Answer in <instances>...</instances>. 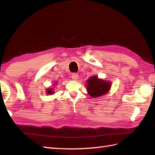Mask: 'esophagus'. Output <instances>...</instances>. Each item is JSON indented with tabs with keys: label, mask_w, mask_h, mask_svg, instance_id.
Instances as JSON below:
<instances>
[{
	"label": "esophagus",
	"mask_w": 155,
	"mask_h": 155,
	"mask_svg": "<svg viewBox=\"0 0 155 155\" xmlns=\"http://www.w3.org/2000/svg\"><path fill=\"white\" fill-rule=\"evenodd\" d=\"M71 77L72 78V80L76 81V80H77V78H78V74H77V73H72Z\"/></svg>",
	"instance_id": "esophagus-1"
}]
</instances>
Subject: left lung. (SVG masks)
<instances>
[{
    "label": "left lung",
    "instance_id": "obj_1",
    "mask_svg": "<svg viewBox=\"0 0 155 155\" xmlns=\"http://www.w3.org/2000/svg\"><path fill=\"white\" fill-rule=\"evenodd\" d=\"M87 87L88 94L93 97H97L106 94L110 88L111 85L110 82L99 79L95 76L87 80Z\"/></svg>",
    "mask_w": 155,
    "mask_h": 155
}]
</instances>
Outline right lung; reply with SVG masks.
<instances>
[{"instance_id": "right-lung-1", "label": "right lung", "mask_w": 155, "mask_h": 155, "mask_svg": "<svg viewBox=\"0 0 155 155\" xmlns=\"http://www.w3.org/2000/svg\"><path fill=\"white\" fill-rule=\"evenodd\" d=\"M47 94H53L52 89H48V90H47Z\"/></svg>"}]
</instances>
